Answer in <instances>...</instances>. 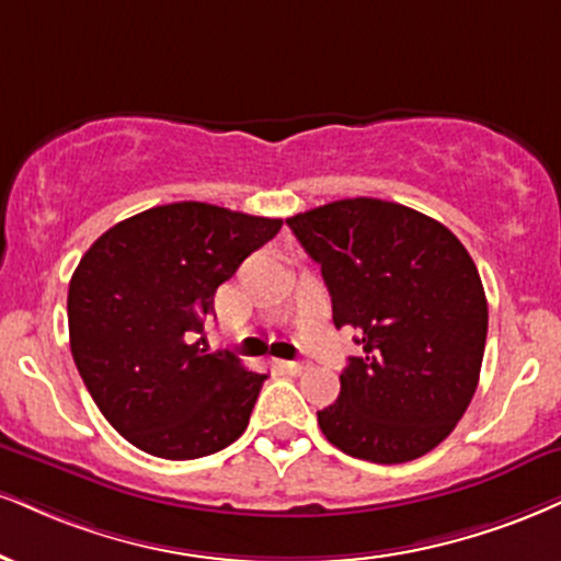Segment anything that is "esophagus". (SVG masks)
I'll return each instance as SVG.
<instances>
[{
	"instance_id": "esophagus-1",
	"label": "esophagus",
	"mask_w": 561,
	"mask_h": 561,
	"mask_svg": "<svg viewBox=\"0 0 561 561\" xmlns=\"http://www.w3.org/2000/svg\"><path fill=\"white\" fill-rule=\"evenodd\" d=\"M279 368L285 370V374H289V376H300L302 370H306V363H300V360H282Z\"/></svg>"
}]
</instances>
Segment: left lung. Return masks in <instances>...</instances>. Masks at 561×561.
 Returning <instances> with one entry per match:
<instances>
[{"label": "left lung", "instance_id": "8db88e82", "mask_svg": "<svg viewBox=\"0 0 561 561\" xmlns=\"http://www.w3.org/2000/svg\"><path fill=\"white\" fill-rule=\"evenodd\" d=\"M321 266L334 327L360 357L319 410L323 436L357 460L397 465L451 434L481 376L489 306L470 253L442 221L402 204L345 198L289 216Z\"/></svg>", "mask_w": 561, "mask_h": 561}]
</instances>
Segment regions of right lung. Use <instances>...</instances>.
I'll use <instances>...</instances> for the list:
<instances>
[{
    "instance_id": "1",
    "label": "right lung",
    "mask_w": 561,
    "mask_h": 561,
    "mask_svg": "<svg viewBox=\"0 0 561 561\" xmlns=\"http://www.w3.org/2000/svg\"><path fill=\"white\" fill-rule=\"evenodd\" d=\"M282 229V219L182 201L106 229L67 293L72 360L101 415L133 447L195 460L229 447L266 381L195 334L221 282Z\"/></svg>"
}]
</instances>
